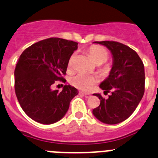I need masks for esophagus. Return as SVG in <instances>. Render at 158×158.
Here are the masks:
<instances>
[{"instance_id":"1","label":"esophagus","mask_w":158,"mask_h":158,"mask_svg":"<svg viewBox=\"0 0 158 158\" xmlns=\"http://www.w3.org/2000/svg\"><path fill=\"white\" fill-rule=\"evenodd\" d=\"M81 94L83 95V96H85V98H89V97H90V96H91V95L89 94V93H83V92H81Z\"/></svg>"}]
</instances>
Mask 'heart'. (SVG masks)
<instances>
[{"instance_id": "b5f03b06", "label": "heart", "mask_w": 158, "mask_h": 158, "mask_svg": "<svg viewBox=\"0 0 158 158\" xmlns=\"http://www.w3.org/2000/svg\"><path fill=\"white\" fill-rule=\"evenodd\" d=\"M89 55L93 59V62L96 64H102L105 62L108 58V53L107 50L100 46H92L89 50ZM74 58V55H72L69 60L68 65L71 67L73 60ZM71 84L76 88L81 90H89L93 87L96 82V77L93 75H89L79 73L74 77L71 78Z\"/></svg>"}]
</instances>
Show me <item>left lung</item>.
Masks as SVG:
<instances>
[{
  "label": "left lung",
  "instance_id": "obj_1",
  "mask_svg": "<svg viewBox=\"0 0 158 158\" xmlns=\"http://www.w3.org/2000/svg\"><path fill=\"white\" fill-rule=\"evenodd\" d=\"M107 47L112 55L109 75L100 83L104 93L111 91L105 100L100 93V104L93 110L98 120L106 124H117L126 120L135 111L145 91L143 62L136 52L123 43L114 41L93 42Z\"/></svg>",
  "mask_w": 158,
  "mask_h": 158
}]
</instances>
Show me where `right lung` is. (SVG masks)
Instances as JSON below:
<instances>
[{"instance_id":"right-lung-1","label":"right lung","mask_w":158,"mask_h":158,"mask_svg":"<svg viewBox=\"0 0 158 158\" xmlns=\"http://www.w3.org/2000/svg\"><path fill=\"white\" fill-rule=\"evenodd\" d=\"M77 43L50 38L34 43L21 54L14 72L15 92L22 109L33 120L52 124L62 119L77 89L64 85L52 90L55 81L65 80L69 60Z\"/></svg>"}]
</instances>
